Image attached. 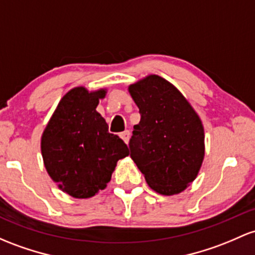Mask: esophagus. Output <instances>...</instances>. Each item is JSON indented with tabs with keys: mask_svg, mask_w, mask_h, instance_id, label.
Wrapping results in <instances>:
<instances>
[{
	"mask_svg": "<svg viewBox=\"0 0 255 255\" xmlns=\"http://www.w3.org/2000/svg\"><path fill=\"white\" fill-rule=\"evenodd\" d=\"M120 136H121V139L126 142V144H128V141H129V136H130L129 130H125V132L120 134Z\"/></svg>",
	"mask_w": 255,
	"mask_h": 255,
	"instance_id": "1",
	"label": "esophagus"
}]
</instances>
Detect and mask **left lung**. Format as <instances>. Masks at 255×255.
Wrapping results in <instances>:
<instances>
[{"mask_svg": "<svg viewBox=\"0 0 255 255\" xmlns=\"http://www.w3.org/2000/svg\"><path fill=\"white\" fill-rule=\"evenodd\" d=\"M140 113L129 141L130 157L153 191L183 192L195 180L205 158V128L180 91L158 75L128 87Z\"/></svg>", "mask_w": 255, "mask_h": 255, "instance_id": "left-lung-1", "label": "left lung"}]
</instances>
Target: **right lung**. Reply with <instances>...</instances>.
<instances>
[{"mask_svg":"<svg viewBox=\"0 0 255 255\" xmlns=\"http://www.w3.org/2000/svg\"><path fill=\"white\" fill-rule=\"evenodd\" d=\"M106 88L80 86L60 99L41 136V153L50 179L75 198H91L111 180L117 161L129 155L127 145L109 133L97 111Z\"/></svg>","mask_w":255,"mask_h":255,"instance_id":"obj_1","label":"right lung"}]
</instances>
